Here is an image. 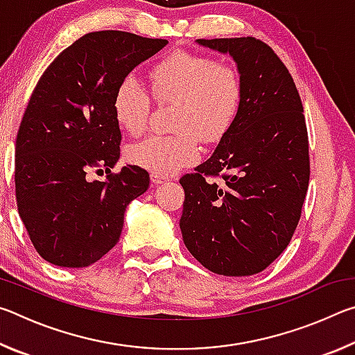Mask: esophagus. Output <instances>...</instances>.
<instances>
[{
  "instance_id": "34e87169",
  "label": "esophagus",
  "mask_w": 355,
  "mask_h": 355,
  "mask_svg": "<svg viewBox=\"0 0 355 355\" xmlns=\"http://www.w3.org/2000/svg\"><path fill=\"white\" fill-rule=\"evenodd\" d=\"M152 182L155 184H163L166 182H169V178L164 177V175H159V173H152Z\"/></svg>"
}]
</instances>
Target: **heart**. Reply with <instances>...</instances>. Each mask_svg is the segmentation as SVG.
<instances>
[{
    "instance_id": "b5f03b06",
    "label": "heart",
    "mask_w": 355,
    "mask_h": 355,
    "mask_svg": "<svg viewBox=\"0 0 355 355\" xmlns=\"http://www.w3.org/2000/svg\"><path fill=\"white\" fill-rule=\"evenodd\" d=\"M156 101L177 105L169 136H150L130 148L133 164L172 175L200 156V137L218 144L235 125L243 105V83L235 67L188 51H175L148 73ZM152 97L133 75L123 76L112 95L119 127L141 136L148 127Z\"/></svg>"
}]
</instances>
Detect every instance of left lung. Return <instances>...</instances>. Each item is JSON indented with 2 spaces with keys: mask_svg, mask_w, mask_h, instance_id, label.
I'll use <instances>...</instances> for the list:
<instances>
[{
  "mask_svg": "<svg viewBox=\"0 0 355 355\" xmlns=\"http://www.w3.org/2000/svg\"><path fill=\"white\" fill-rule=\"evenodd\" d=\"M197 44L233 58L243 105L211 158L180 178V228L192 257L211 272L254 275L286 249L302 213L310 180L302 101L285 64L264 42L235 37Z\"/></svg>",
  "mask_w": 355,
  "mask_h": 355,
  "instance_id": "obj_1",
  "label": "left lung"
}]
</instances>
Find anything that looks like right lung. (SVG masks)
<instances>
[{
  "label": "right lung",
  "mask_w": 355,
  "mask_h": 355,
  "mask_svg": "<svg viewBox=\"0 0 355 355\" xmlns=\"http://www.w3.org/2000/svg\"><path fill=\"white\" fill-rule=\"evenodd\" d=\"M164 39L97 31L65 48L34 87L15 141L19 214L39 255L62 268L98 261L117 244L128 203L147 191L148 172L120 156L112 95L119 81ZM105 166V182L87 172Z\"/></svg>",
  "instance_id": "add662e5"
}]
</instances>
